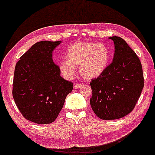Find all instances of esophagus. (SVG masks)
Segmentation results:
<instances>
[{
    "instance_id": "obj_1",
    "label": "esophagus",
    "mask_w": 155,
    "mask_h": 155,
    "mask_svg": "<svg viewBox=\"0 0 155 155\" xmlns=\"http://www.w3.org/2000/svg\"><path fill=\"white\" fill-rule=\"evenodd\" d=\"M82 86H83L82 84H81V83H78V84H75V85H74V87H75L76 89H79V88H81Z\"/></svg>"
}]
</instances>
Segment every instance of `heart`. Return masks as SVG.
Wrapping results in <instances>:
<instances>
[{
  "label": "heart",
  "instance_id": "1",
  "mask_svg": "<svg viewBox=\"0 0 155 155\" xmlns=\"http://www.w3.org/2000/svg\"><path fill=\"white\" fill-rule=\"evenodd\" d=\"M110 53L103 43L78 42L71 45L66 54V60L60 62L59 68L66 78H71L79 66V72L85 80L99 77L109 63Z\"/></svg>",
  "mask_w": 155,
  "mask_h": 155
}]
</instances>
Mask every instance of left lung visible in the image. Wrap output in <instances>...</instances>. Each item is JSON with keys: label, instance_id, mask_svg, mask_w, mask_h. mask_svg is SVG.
Returning a JSON list of instances; mask_svg holds the SVG:
<instances>
[{"label": "left lung", "instance_id": "left-lung-1", "mask_svg": "<svg viewBox=\"0 0 155 155\" xmlns=\"http://www.w3.org/2000/svg\"><path fill=\"white\" fill-rule=\"evenodd\" d=\"M115 45L113 61L99 77L91 80L90 105L98 118L112 120L129 114L144 87L141 62L119 36L110 37Z\"/></svg>", "mask_w": 155, "mask_h": 155}]
</instances>
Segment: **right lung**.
<instances>
[{
    "label": "right lung",
    "instance_id": "add662e5",
    "mask_svg": "<svg viewBox=\"0 0 155 155\" xmlns=\"http://www.w3.org/2000/svg\"><path fill=\"white\" fill-rule=\"evenodd\" d=\"M60 43H36L15 65L12 96L22 116L34 123H52L72 91L73 83L60 76L52 60V52Z\"/></svg>",
    "mask_w": 155,
    "mask_h": 155
}]
</instances>
